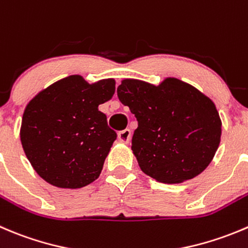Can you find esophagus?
Listing matches in <instances>:
<instances>
[{
  "label": "esophagus",
  "instance_id": "1",
  "mask_svg": "<svg viewBox=\"0 0 248 248\" xmlns=\"http://www.w3.org/2000/svg\"><path fill=\"white\" fill-rule=\"evenodd\" d=\"M117 138H119L120 141L127 144L129 141V139H131V131L128 128L124 129V131H120L119 134H117Z\"/></svg>",
  "mask_w": 248,
  "mask_h": 248
}]
</instances>
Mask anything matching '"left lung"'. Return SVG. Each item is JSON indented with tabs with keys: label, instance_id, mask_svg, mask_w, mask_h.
<instances>
[{
	"label": "left lung",
	"instance_id": "8db88e82",
	"mask_svg": "<svg viewBox=\"0 0 248 248\" xmlns=\"http://www.w3.org/2000/svg\"><path fill=\"white\" fill-rule=\"evenodd\" d=\"M117 97L138 121L132 151L145 174L161 183H182L210 165L222 121L215 103L194 86L174 78L158 86L126 78Z\"/></svg>",
	"mask_w": 248,
	"mask_h": 248
}]
</instances>
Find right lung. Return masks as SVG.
I'll list each match as a JSON object with an SVG mask.
<instances>
[{
  "mask_svg": "<svg viewBox=\"0 0 248 248\" xmlns=\"http://www.w3.org/2000/svg\"><path fill=\"white\" fill-rule=\"evenodd\" d=\"M114 93V78L88 83L82 76L71 75L29 102L20 140L42 179L58 188L78 189L99 177L117 134L98 107Z\"/></svg>",
  "mask_w": 248,
  "mask_h": 248,
  "instance_id": "right-lung-1",
  "label": "right lung"
}]
</instances>
